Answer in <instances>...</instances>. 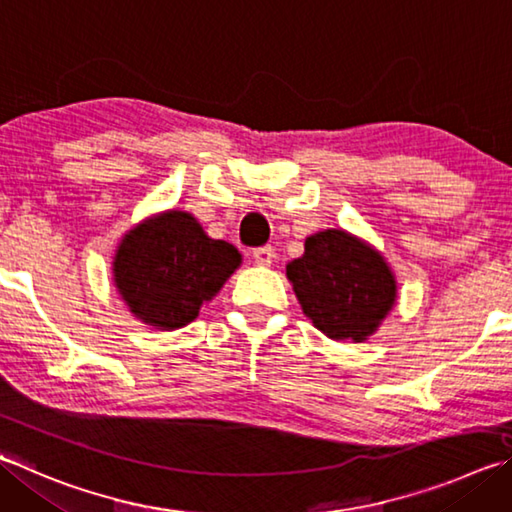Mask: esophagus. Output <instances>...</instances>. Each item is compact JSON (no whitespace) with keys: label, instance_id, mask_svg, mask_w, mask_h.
Returning a JSON list of instances; mask_svg holds the SVG:
<instances>
[{"label":"esophagus","instance_id":"obj_1","mask_svg":"<svg viewBox=\"0 0 512 512\" xmlns=\"http://www.w3.org/2000/svg\"><path fill=\"white\" fill-rule=\"evenodd\" d=\"M253 259H255V264H259V266H271L273 259H275V248L273 246L255 248L253 250Z\"/></svg>","mask_w":512,"mask_h":512}]
</instances>
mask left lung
Returning a JSON list of instances; mask_svg holds the SVG:
<instances>
[{"instance_id":"obj_1","label":"left lung","mask_w":512,"mask_h":512,"mask_svg":"<svg viewBox=\"0 0 512 512\" xmlns=\"http://www.w3.org/2000/svg\"><path fill=\"white\" fill-rule=\"evenodd\" d=\"M302 313L331 340L365 342L394 309L398 284L380 250L342 228L306 237L286 264Z\"/></svg>"}]
</instances>
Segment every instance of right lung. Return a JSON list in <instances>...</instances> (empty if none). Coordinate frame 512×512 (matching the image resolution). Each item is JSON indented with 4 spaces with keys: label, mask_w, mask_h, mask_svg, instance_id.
<instances>
[{
    "label": "right lung",
    "mask_w": 512,
    "mask_h": 512,
    "mask_svg": "<svg viewBox=\"0 0 512 512\" xmlns=\"http://www.w3.org/2000/svg\"><path fill=\"white\" fill-rule=\"evenodd\" d=\"M239 266V250L208 237L190 212L163 210L125 232L111 273L136 320L174 331L197 320Z\"/></svg>",
    "instance_id": "right-lung-1"
}]
</instances>
